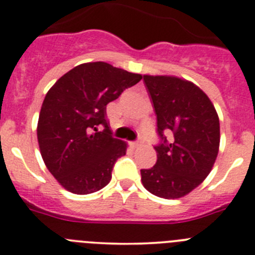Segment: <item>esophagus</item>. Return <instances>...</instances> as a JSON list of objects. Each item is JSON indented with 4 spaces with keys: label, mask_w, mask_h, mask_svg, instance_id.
I'll return each instance as SVG.
<instances>
[{
    "label": "esophagus",
    "mask_w": 255,
    "mask_h": 255,
    "mask_svg": "<svg viewBox=\"0 0 255 255\" xmlns=\"http://www.w3.org/2000/svg\"><path fill=\"white\" fill-rule=\"evenodd\" d=\"M142 145V140H141V138H138L137 141H135V142H133V147H138V146H141Z\"/></svg>",
    "instance_id": "1"
}]
</instances>
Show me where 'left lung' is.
Here are the masks:
<instances>
[{
  "mask_svg": "<svg viewBox=\"0 0 255 255\" xmlns=\"http://www.w3.org/2000/svg\"><path fill=\"white\" fill-rule=\"evenodd\" d=\"M157 117L161 142L156 165L141 170L146 190L157 197L180 198L210 175L219 148V119L202 89L172 75H143ZM165 133H172L168 141Z\"/></svg>",
  "mask_w": 255,
  "mask_h": 255,
  "instance_id": "left-lung-1",
  "label": "left lung"
}]
</instances>
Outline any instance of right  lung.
<instances>
[{
  "instance_id": "1",
  "label": "right lung",
  "mask_w": 255,
  "mask_h": 255,
  "mask_svg": "<svg viewBox=\"0 0 255 255\" xmlns=\"http://www.w3.org/2000/svg\"><path fill=\"white\" fill-rule=\"evenodd\" d=\"M141 79L109 63L92 62L73 68L48 90L37 137L45 166L65 190L88 195L110 182L127 142L110 135L107 105ZM99 125L103 131H97Z\"/></svg>"
}]
</instances>
